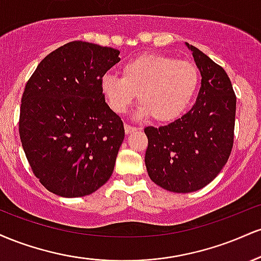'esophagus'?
<instances>
[{
  "label": "esophagus",
  "mask_w": 261,
  "mask_h": 261,
  "mask_svg": "<svg viewBox=\"0 0 261 261\" xmlns=\"http://www.w3.org/2000/svg\"><path fill=\"white\" fill-rule=\"evenodd\" d=\"M135 131H137V127L131 126V125H125V133H126L127 135L133 134V133H135Z\"/></svg>",
  "instance_id": "1"
}]
</instances>
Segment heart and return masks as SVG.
I'll list each match as a JSON object with an SVG mask.
<instances>
[{"instance_id": "1", "label": "heart", "mask_w": 261, "mask_h": 261, "mask_svg": "<svg viewBox=\"0 0 261 261\" xmlns=\"http://www.w3.org/2000/svg\"><path fill=\"white\" fill-rule=\"evenodd\" d=\"M200 85L195 64L172 56L147 54L126 62L122 76L106 73L100 89L108 106L116 114H124L139 94L142 116L168 122L188 110Z\"/></svg>"}]
</instances>
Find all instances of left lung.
I'll list each match as a JSON object with an SVG mask.
<instances>
[{
	"mask_svg": "<svg viewBox=\"0 0 261 261\" xmlns=\"http://www.w3.org/2000/svg\"><path fill=\"white\" fill-rule=\"evenodd\" d=\"M185 44L201 73L195 106L166 126L145 128L149 178L173 193H191L214 180L228 161L234 139L237 100L228 74Z\"/></svg>",
	"mask_w": 261,
	"mask_h": 261,
	"instance_id": "1",
	"label": "left lung"
}]
</instances>
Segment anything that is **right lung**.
I'll list each match as a JSON object with an SVG mask.
<instances>
[{"instance_id": "obj_1", "label": "right lung", "mask_w": 261, "mask_h": 261, "mask_svg": "<svg viewBox=\"0 0 261 261\" xmlns=\"http://www.w3.org/2000/svg\"><path fill=\"white\" fill-rule=\"evenodd\" d=\"M119 54L71 41L41 60L27 82L20 142L34 175L56 195H89L113 174L125 130L106 103L100 80L120 61Z\"/></svg>"}]
</instances>
